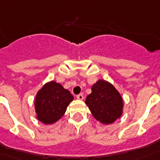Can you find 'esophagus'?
Masks as SVG:
<instances>
[{"instance_id":"1","label":"esophagus","mask_w":160,"mask_h":160,"mask_svg":"<svg viewBox=\"0 0 160 160\" xmlns=\"http://www.w3.org/2000/svg\"><path fill=\"white\" fill-rule=\"evenodd\" d=\"M77 98L78 100H82L83 99V95H82V94H78V95L77 96Z\"/></svg>"}]
</instances>
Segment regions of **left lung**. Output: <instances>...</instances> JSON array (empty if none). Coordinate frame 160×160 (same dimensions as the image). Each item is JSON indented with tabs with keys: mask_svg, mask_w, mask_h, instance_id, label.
Returning <instances> with one entry per match:
<instances>
[{
	"mask_svg": "<svg viewBox=\"0 0 160 160\" xmlns=\"http://www.w3.org/2000/svg\"><path fill=\"white\" fill-rule=\"evenodd\" d=\"M85 103L92 116L103 124L112 123L122 114L121 95L113 85L102 79L92 86V92L86 98Z\"/></svg>",
	"mask_w": 160,
	"mask_h": 160,
	"instance_id": "8db88e82",
	"label": "left lung"
}]
</instances>
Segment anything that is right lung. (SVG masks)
<instances>
[{"label":"right lung","mask_w":160,"mask_h":160,"mask_svg":"<svg viewBox=\"0 0 160 160\" xmlns=\"http://www.w3.org/2000/svg\"><path fill=\"white\" fill-rule=\"evenodd\" d=\"M72 100L71 92L60 83L55 81L47 82L36 95L37 118L44 124H52L62 117Z\"/></svg>","instance_id":"right-lung-1"}]
</instances>
